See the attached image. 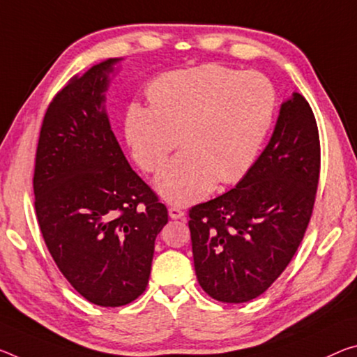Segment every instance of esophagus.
Masks as SVG:
<instances>
[{
	"label": "esophagus",
	"mask_w": 357,
	"mask_h": 357,
	"mask_svg": "<svg viewBox=\"0 0 357 357\" xmlns=\"http://www.w3.org/2000/svg\"><path fill=\"white\" fill-rule=\"evenodd\" d=\"M168 214H169V218H172V219H181V220L185 219V213L178 206H169Z\"/></svg>",
	"instance_id": "34e87169"
}]
</instances>
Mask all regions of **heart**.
I'll return each instance as SVG.
<instances>
[{"label": "heart", "instance_id": "heart-1", "mask_svg": "<svg viewBox=\"0 0 357 357\" xmlns=\"http://www.w3.org/2000/svg\"><path fill=\"white\" fill-rule=\"evenodd\" d=\"M146 95L149 107H128L127 139L148 173L165 165L178 143L184 148L155 183L174 205L202 200L216 181L238 183L262 148L276 105L273 84L262 73L220 65L163 73Z\"/></svg>", "mask_w": 357, "mask_h": 357}]
</instances>
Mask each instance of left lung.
Segmentation results:
<instances>
[{
    "mask_svg": "<svg viewBox=\"0 0 357 357\" xmlns=\"http://www.w3.org/2000/svg\"><path fill=\"white\" fill-rule=\"evenodd\" d=\"M321 144L301 93L281 105L267 148L235 189L189 209L195 275L209 297L243 303L273 284L313 214Z\"/></svg>",
    "mask_w": 357,
    "mask_h": 357,
    "instance_id": "obj_1",
    "label": "left lung"
}]
</instances>
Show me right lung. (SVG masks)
Wrapping results in <instances>:
<instances>
[{
	"instance_id": "add662e5",
	"label": "right lung",
	"mask_w": 357,
	"mask_h": 357,
	"mask_svg": "<svg viewBox=\"0 0 357 357\" xmlns=\"http://www.w3.org/2000/svg\"><path fill=\"white\" fill-rule=\"evenodd\" d=\"M116 59L73 76L47 106L33 190L56 267L89 302L122 307L146 291L167 206L141 179L103 107Z\"/></svg>"
}]
</instances>
